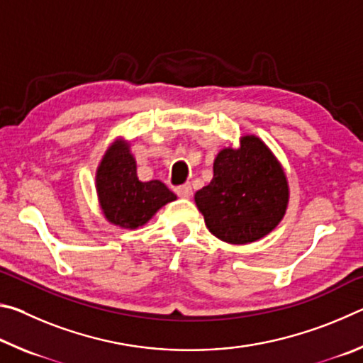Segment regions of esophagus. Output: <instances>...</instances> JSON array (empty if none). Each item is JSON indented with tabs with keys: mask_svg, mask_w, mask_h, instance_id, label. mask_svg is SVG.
Returning <instances> with one entry per match:
<instances>
[{
	"mask_svg": "<svg viewBox=\"0 0 363 363\" xmlns=\"http://www.w3.org/2000/svg\"><path fill=\"white\" fill-rule=\"evenodd\" d=\"M176 194L181 196V199H190L192 195V186L190 184H184V186L176 187Z\"/></svg>",
	"mask_w": 363,
	"mask_h": 363,
	"instance_id": "obj_1",
	"label": "esophagus"
}]
</instances>
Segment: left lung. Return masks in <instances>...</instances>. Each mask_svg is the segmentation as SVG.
<instances>
[{"mask_svg":"<svg viewBox=\"0 0 363 363\" xmlns=\"http://www.w3.org/2000/svg\"><path fill=\"white\" fill-rule=\"evenodd\" d=\"M213 173V181L195 194V203L219 240L256 242L284 219L290 200L286 174L257 136H243L240 147L220 150Z\"/></svg>","mask_w":363,"mask_h":363,"instance_id":"8db88e82","label":"left lung"}]
</instances>
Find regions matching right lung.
I'll use <instances>...</instances> for the list:
<instances>
[{
    "label": "right lung",
    "instance_id": "right-lung-1",
    "mask_svg": "<svg viewBox=\"0 0 363 363\" xmlns=\"http://www.w3.org/2000/svg\"><path fill=\"white\" fill-rule=\"evenodd\" d=\"M96 190L102 214L121 229H138L176 195L160 181L143 182L128 140L116 139L96 171Z\"/></svg>",
    "mask_w": 363,
    "mask_h": 363
}]
</instances>
